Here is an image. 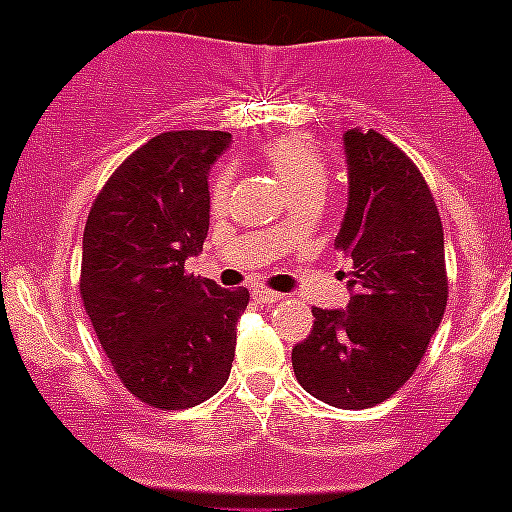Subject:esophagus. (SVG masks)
<instances>
[{"label": "esophagus", "mask_w": 512, "mask_h": 512, "mask_svg": "<svg viewBox=\"0 0 512 512\" xmlns=\"http://www.w3.org/2000/svg\"><path fill=\"white\" fill-rule=\"evenodd\" d=\"M253 299H256L259 304H276L284 299V294L271 292V289H256V292H253Z\"/></svg>", "instance_id": "obj_1"}]
</instances>
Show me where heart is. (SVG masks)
Masks as SVG:
<instances>
[{"mask_svg":"<svg viewBox=\"0 0 512 512\" xmlns=\"http://www.w3.org/2000/svg\"><path fill=\"white\" fill-rule=\"evenodd\" d=\"M264 159L269 162L271 170L281 177V182L289 187L292 195L307 190V187H325V159L320 152L307 142V139L297 137V134H284V137L271 139L261 149ZM228 185H231V175L228 170L218 172L210 185V195H213V205H220L228 195ZM281 228V225H279Z\"/></svg>","mask_w":512,"mask_h":512,"instance_id":"heart-1","label":"heart"}]
</instances>
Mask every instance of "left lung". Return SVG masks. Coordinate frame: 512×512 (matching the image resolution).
I'll list each match as a JSON object with an SVG mask.
<instances>
[{
    "instance_id": "1",
    "label": "left lung",
    "mask_w": 512,
    "mask_h": 512,
    "mask_svg": "<svg viewBox=\"0 0 512 512\" xmlns=\"http://www.w3.org/2000/svg\"><path fill=\"white\" fill-rule=\"evenodd\" d=\"M350 198L335 246L350 256L348 309L314 307L294 345L297 381L337 409H370L414 375L447 309L442 218L419 167L383 134L342 137Z\"/></svg>"
}]
</instances>
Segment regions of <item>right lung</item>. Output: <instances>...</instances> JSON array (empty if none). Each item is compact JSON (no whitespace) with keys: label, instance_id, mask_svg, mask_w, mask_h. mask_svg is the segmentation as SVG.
Returning a JSON list of instances; mask_svg holds the SVG:
<instances>
[{"label":"right lung","instance_id":"obj_1","mask_svg":"<svg viewBox=\"0 0 512 512\" xmlns=\"http://www.w3.org/2000/svg\"><path fill=\"white\" fill-rule=\"evenodd\" d=\"M228 131H164L129 154L93 200L81 297L121 383L162 411L220 391L236 355L248 289L185 271L210 225L208 172Z\"/></svg>","mask_w":512,"mask_h":512}]
</instances>
